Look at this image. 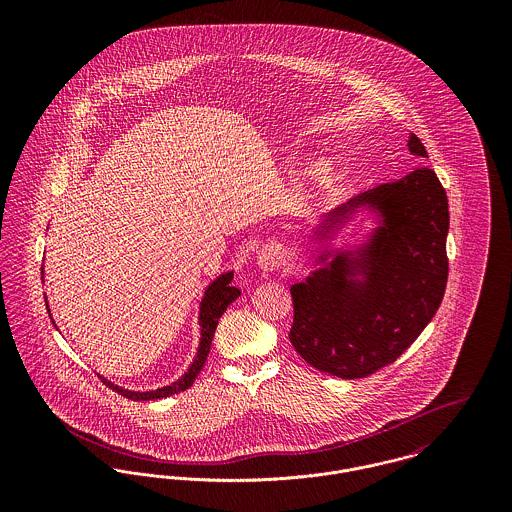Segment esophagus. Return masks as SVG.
<instances>
[{"instance_id": "34e87169", "label": "esophagus", "mask_w": 512, "mask_h": 512, "mask_svg": "<svg viewBox=\"0 0 512 512\" xmlns=\"http://www.w3.org/2000/svg\"><path fill=\"white\" fill-rule=\"evenodd\" d=\"M282 258H284V256H282L280 248H276V246H266V248H262L260 254H258V264H260L262 270L272 272V270H276V268L282 266Z\"/></svg>"}]
</instances>
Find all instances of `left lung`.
<instances>
[{
  "instance_id": "8db88e82",
  "label": "left lung",
  "mask_w": 512,
  "mask_h": 512,
  "mask_svg": "<svg viewBox=\"0 0 512 512\" xmlns=\"http://www.w3.org/2000/svg\"><path fill=\"white\" fill-rule=\"evenodd\" d=\"M408 146L428 157L416 136ZM366 201L386 215L374 244L292 286L293 349L317 370L347 380L392 365L418 339L441 305L449 272V209L436 171L420 167L347 205ZM347 205L335 213L349 211ZM353 267L367 272L365 285L346 280Z\"/></svg>"
}]
</instances>
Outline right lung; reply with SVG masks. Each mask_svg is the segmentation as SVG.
<instances>
[{
  "label": "right lung",
  "mask_w": 512,
  "mask_h": 512,
  "mask_svg": "<svg viewBox=\"0 0 512 512\" xmlns=\"http://www.w3.org/2000/svg\"><path fill=\"white\" fill-rule=\"evenodd\" d=\"M232 282V274H224L220 276L217 282H213L209 286V290L203 297V303H201V345H199V351H197V357L193 361L191 368L187 370V374L183 378H179L177 382L169 384V386H163L159 390H151V392H130V390H124L120 386H114L112 382L104 380L112 390H116L120 396L128 398V400H157V398H167V396H173L177 392H183L187 390L197 374L201 372V368L207 363V357L211 353V343H213V337H215V329L219 325V319L222 317V313L226 311V307L240 295V290L230 286ZM49 311V307H47ZM51 315V313H49ZM55 323V321H53Z\"/></svg>",
  "instance_id": "right-lung-1"
}]
</instances>
